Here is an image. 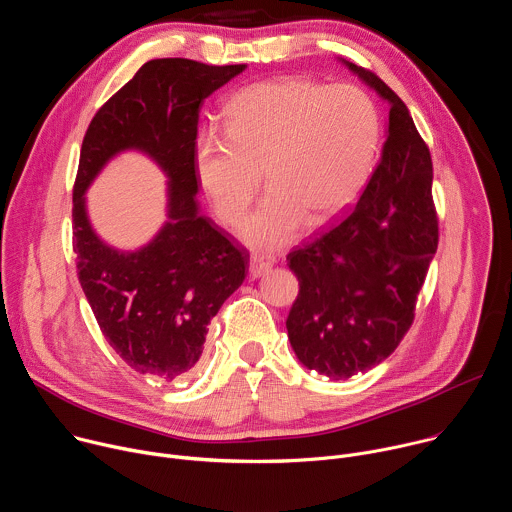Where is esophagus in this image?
Returning a JSON list of instances; mask_svg holds the SVG:
<instances>
[{
	"label": "esophagus",
	"mask_w": 512,
	"mask_h": 512,
	"mask_svg": "<svg viewBox=\"0 0 512 512\" xmlns=\"http://www.w3.org/2000/svg\"><path fill=\"white\" fill-rule=\"evenodd\" d=\"M271 265H273L271 259H265V257H261V255H251L249 273H251L253 277H261V275H265V273L271 269Z\"/></svg>",
	"instance_id": "obj_1"
}]
</instances>
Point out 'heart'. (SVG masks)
I'll return each mask as SVG.
<instances>
[{"label":"heart","instance_id":"heart-1","mask_svg":"<svg viewBox=\"0 0 512 512\" xmlns=\"http://www.w3.org/2000/svg\"><path fill=\"white\" fill-rule=\"evenodd\" d=\"M227 133H202L194 164L225 225H237L265 172L271 186L243 223L257 249H279L304 221L320 227L367 186L381 137L373 99L352 85L289 77L241 89L227 103Z\"/></svg>","mask_w":512,"mask_h":512}]
</instances>
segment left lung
I'll list each match as a JSON object with an SVG mask.
<instances>
[{
    "label": "left lung",
    "instance_id": "1",
    "mask_svg": "<svg viewBox=\"0 0 512 512\" xmlns=\"http://www.w3.org/2000/svg\"><path fill=\"white\" fill-rule=\"evenodd\" d=\"M346 66L391 103L383 156L342 221L287 255L300 281L285 320L291 348L334 381L373 369L399 346L440 239L431 154L409 109L375 72Z\"/></svg>",
    "mask_w": 512,
    "mask_h": 512
}]
</instances>
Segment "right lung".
<instances>
[{"instance_id": "obj_1", "label": "right lung", "mask_w": 512, "mask_h": 512, "mask_svg": "<svg viewBox=\"0 0 512 512\" xmlns=\"http://www.w3.org/2000/svg\"><path fill=\"white\" fill-rule=\"evenodd\" d=\"M245 64L188 58L145 62L93 117L72 186V249L77 275L111 348L135 373L164 383L198 362L208 324L243 283L245 247L198 214L194 148L202 101ZM123 149H141L169 174L171 221L139 252L107 248L88 225L84 190Z\"/></svg>"}]
</instances>
